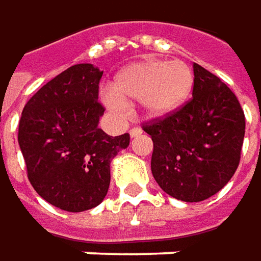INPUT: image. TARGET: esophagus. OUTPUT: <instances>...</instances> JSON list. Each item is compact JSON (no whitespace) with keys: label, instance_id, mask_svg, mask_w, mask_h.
Returning <instances> with one entry per match:
<instances>
[{"label":"esophagus","instance_id":"esophagus-1","mask_svg":"<svg viewBox=\"0 0 261 261\" xmlns=\"http://www.w3.org/2000/svg\"><path fill=\"white\" fill-rule=\"evenodd\" d=\"M141 133H143V131H141L140 127H134V128H131L130 130V136L131 137H139Z\"/></svg>","mask_w":261,"mask_h":261}]
</instances>
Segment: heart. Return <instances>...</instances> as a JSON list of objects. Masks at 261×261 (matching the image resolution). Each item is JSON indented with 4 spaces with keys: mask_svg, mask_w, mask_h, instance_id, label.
Masks as SVG:
<instances>
[{
    "mask_svg": "<svg viewBox=\"0 0 261 261\" xmlns=\"http://www.w3.org/2000/svg\"><path fill=\"white\" fill-rule=\"evenodd\" d=\"M193 72L182 60L147 59L122 68L111 82L107 103L120 110L125 102L140 101L146 115L165 118L182 110L191 99Z\"/></svg>",
    "mask_w": 261,
    "mask_h": 261,
    "instance_id": "1",
    "label": "heart"
}]
</instances>
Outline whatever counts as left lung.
Segmentation results:
<instances>
[{"mask_svg":"<svg viewBox=\"0 0 261 261\" xmlns=\"http://www.w3.org/2000/svg\"><path fill=\"white\" fill-rule=\"evenodd\" d=\"M192 98L182 110L153 118L143 130L153 140L151 173L159 186L185 202L220 192L237 170L246 117L220 77L193 63Z\"/></svg>","mask_w":261,"mask_h":261,"instance_id":"left-lung-1","label":"left lung"}]
</instances>
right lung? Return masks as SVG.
<instances>
[{"label": "right lung", "mask_w": 261, "mask_h": 261, "mask_svg": "<svg viewBox=\"0 0 261 261\" xmlns=\"http://www.w3.org/2000/svg\"><path fill=\"white\" fill-rule=\"evenodd\" d=\"M102 72L73 65L27 101L18 122V144L27 177L44 201L68 212L102 202L110 188V163L130 144V134L98 128L105 108L98 102Z\"/></svg>", "instance_id": "1"}]
</instances>
